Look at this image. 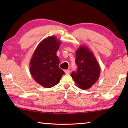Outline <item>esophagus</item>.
<instances>
[{
	"mask_svg": "<svg viewBox=\"0 0 128 128\" xmlns=\"http://www.w3.org/2000/svg\"><path fill=\"white\" fill-rule=\"evenodd\" d=\"M64 71L66 74H69V73H70V70H68V69H67V70H64Z\"/></svg>",
	"mask_w": 128,
	"mask_h": 128,
	"instance_id": "esophagus-1",
	"label": "esophagus"
}]
</instances>
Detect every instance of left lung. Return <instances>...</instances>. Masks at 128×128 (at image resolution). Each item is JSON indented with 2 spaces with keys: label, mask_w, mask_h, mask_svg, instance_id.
<instances>
[{
  "label": "left lung",
  "mask_w": 128,
  "mask_h": 128,
  "mask_svg": "<svg viewBox=\"0 0 128 128\" xmlns=\"http://www.w3.org/2000/svg\"><path fill=\"white\" fill-rule=\"evenodd\" d=\"M75 62L77 69L71 73V77L79 88L88 89L99 79L100 66L92 52L85 46H81L76 52Z\"/></svg>",
  "instance_id": "8db88e82"
}]
</instances>
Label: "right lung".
<instances>
[{
	"label": "right lung",
	"instance_id": "right-lung-1",
	"mask_svg": "<svg viewBox=\"0 0 128 128\" xmlns=\"http://www.w3.org/2000/svg\"><path fill=\"white\" fill-rule=\"evenodd\" d=\"M60 42L55 36L41 42L30 62V72L34 80L43 87L50 88L60 81L64 71L59 68L60 60L56 55Z\"/></svg>",
	"mask_w": 128,
	"mask_h": 128
}]
</instances>
